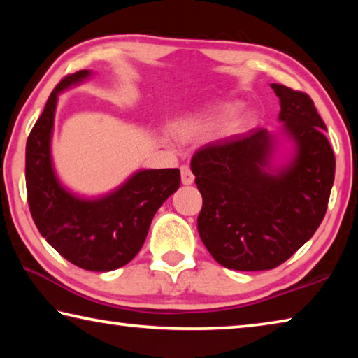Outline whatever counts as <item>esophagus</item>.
Returning <instances> with one entry per match:
<instances>
[{"label":"esophagus","mask_w":358,"mask_h":358,"mask_svg":"<svg viewBox=\"0 0 358 358\" xmlns=\"http://www.w3.org/2000/svg\"><path fill=\"white\" fill-rule=\"evenodd\" d=\"M180 172H181V181H183V185H192L194 183V175L191 172L189 166H181Z\"/></svg>","instance_id":"1"}]
</instances>
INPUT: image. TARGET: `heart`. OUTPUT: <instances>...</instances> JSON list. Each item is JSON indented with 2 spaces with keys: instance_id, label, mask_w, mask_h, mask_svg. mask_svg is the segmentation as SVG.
<instances>
[{
  "instance_id": "obj_1",
  "label": "heart",
  "mask_w": 358,
  "mask_h": 358,
  "mask_svg": "<svg viewBox=\"0 0 358 358\" xmlns=\"http://www.w3.org/2000/svg\"><path fill=\"white\" fill-rule=\"evenodd\" d=\"M237 110H238V106H237V104L224 106V107L220 108V110H217L215 120H216V121H221V120H224V118L230 117V115H234ZM241 124H243V123H241V121H238V123L234 124V128L238 129V128H241ZM196 128H197L196 123H187V124L183 126V131H185V132H191L192 129H196Z\"/></svg>"
}]
</instances>
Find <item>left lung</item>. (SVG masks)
<instances>
[{
	"mask_svg": "<svg viewBox=\"0 0 358 358\" xmlns=\"http://www.w3.org/2000/svg\"><path fill=\"white\" fill-rule=\"evenodd\" d=\"M271 88L280 98L282 132L295 148L286 167H270L276 137L262 128L210 142L191 159L203 199L199 235L230 270L286 262L322 222L335 180V155L313 99L280 83Z\"/></svg>",
	"mask_w": 358,
	"mask_h": 358,
	"instance_id": "8db88e82",
	"label": "left lung"
}]
</instances>
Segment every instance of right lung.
Instances as JSON below:
<instances>
[{
  "label": "right lung",
  "mask_w": 358,
  "mask_h": 358,
  "mask_svg": "<svg viewBox=\"0 0 358 358\" xmlns=\"http://www.w3.org/2000/svg\"><path fill=\"white\" fill-rule=\"evenodd\" d=\"M90 76L88 69L66 76L48 96L27 141V192L33 221L48 245L83 270L110 271L141 251L155 213L178 189L180 171H138L98 199L77 197L62 186L50 155L58 94Z\"/></svg>",
  "instance_id": "add662e5"
}]
</instances>
